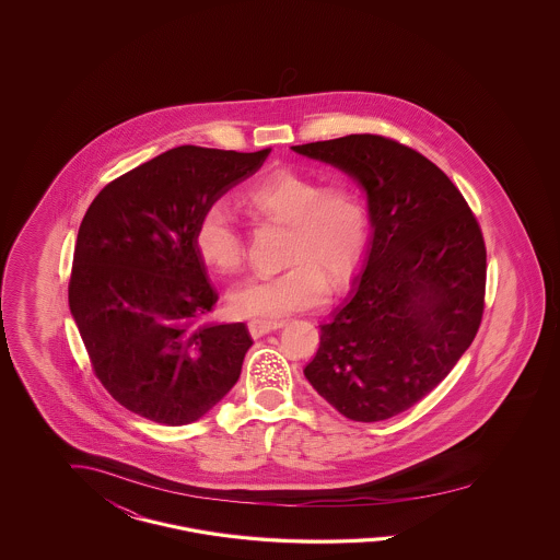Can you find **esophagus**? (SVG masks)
I'll return each mask as SVG.
<instances>
[{
  "instance_id": "obj_1",
  "label": "esophagus",
  "mask_w": 560,
  "mask_h": 560,
  "mask_svg": "<svg viewBox=\"0 0 560 560\" xmlns=\"http://www.w3.org/2000/svg\"><path fill=\"white\" fill-rule=\"evenodd\" d=\"M283 323L281 320H262V318H256V320H250L248 323V330H250V335L258 339V337H265V335H269L272 330H277V328H281Z\"/></svg>"
}]
</instances>
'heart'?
I'll return each mask as SVG.
<instances>
[{
	"mask_svg": "<svg viewBox=\"0 0 560 560\" xmlns=\"http://www.w3.org/2000/svg\"><path fill=\"white\" fill-rule=\"evenodd\" d=\"M244 207L260 220L289 225L288 271L253 277L232 289L230 310L237 316L281 318L323 304L328 279H347L370 240V207L363 192L337 180L295 170H272L246 188ZM195 250L213 271L230 275L244 262V237L225 205H209L195 225Z\"/></svg>",
	"mask_w": 560,
	"mask_h": 560,
	"instance_id": "b5f03b06",
	"label": "heart"
}]
</instances>
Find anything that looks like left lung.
Wrapping results in <instances>:
<instances>
[{
    "label": "left lung",
    "instance_id": "left-lung-1",
    "mask_svg": "<svg viewBox=\"0 0 560 560\" xmlns=\"http://www.w3.org/2000/svg\"><path fill=\"white\" fill-rule=\"evenodd\" d=\"M291 150L357 180L372 228L305 380L347 419L386 421L423 400L472 345L485 310L482 232L454 183L398 141L365 133Z\"/></svg>",
    "mask_w": 560,
    "mask_h": 560
}]
</instances>
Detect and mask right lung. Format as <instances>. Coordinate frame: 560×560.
I'll return each mask as SVG.
<instances>
[{
    "mask_svg": "<svg viewBox=\"0 0 560 560\" xmlns=\"http://www.w3.org/2000/svg\"><path fill=\"white\" fill-rule=\"evenodd\" d=\"M271 153L180 145L102 188L78 232L69 310L102 386L153 423L199 421L242 372L244 323L195 326L218 302L195 250L209 205Z\"/></svg>",
    "mask_w": 560,
    "mask_h": 560,
    "instance_id": "add662e5",
    "label": "right lung"
}]
</instances>
